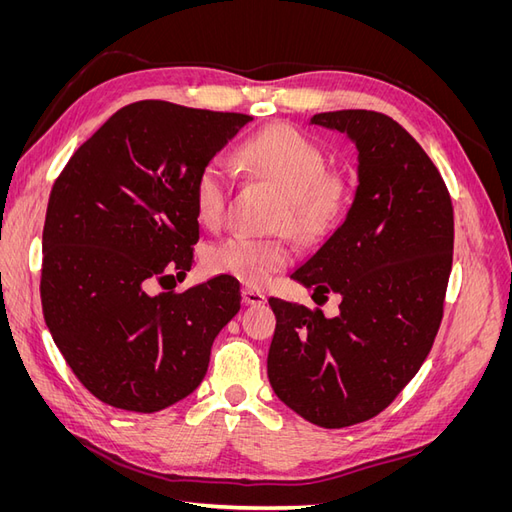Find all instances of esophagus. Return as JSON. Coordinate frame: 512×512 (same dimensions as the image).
Segmentation results:
<instances>
[{
    "label": "esophagus",
    "mask_w": 512,
    "mask_h": 512,
    "mask_svg": "<svg viewBox=\"0 0 512 512\" xmlns=\"http://www.w3.org/2000/svg\"><path fill=\"white\" fill-rule=\"evenodd\" d=\"M241 299H243V303L245 305H262V303H267V297L262 292H258V290H254V288H241Z\"/></svg>",
    "instance_id": "1"
}]
</instances>
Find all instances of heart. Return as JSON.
<instances>
[{"label":"heart","instance_id":"b5f03b06","mask_svg":"<svg viewBox=\"0 0 512 512\" xmlns=\"http://www.w3.org/2000/svg\"><path fill=\"white\" fill-rule=\"evenodd\" d=\"M237 156L247 173L273 183L284 194V205L275 218L277 228L286 226L299 239H316L342 218L350 200L348 183L327 173L322 147L301 130L277 123L247 138ZM226 198L228 170L224 162L209 160L198 170L192 188L198 222L218 226ZM203 262L211 273L237 277L247 286H262L288 265L290 247L284 239L230 235L211 243Z\"/></svg>","mask_w":512,"mask_h":512}]
</instances>
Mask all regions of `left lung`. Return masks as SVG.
<instances>
[{"label":"left lung","instance_id":"1","mask_svg":"<svg viewBox=\"0 0 512 512\" xmlns=\"http://www.w3.org/2000/svg\"><path fill=\"white\" fill-rule=\"evenodd\" d=\"M359 151L344 222L290 277L335 292L339 314L269 299L277 318L267 374L275 395L318 427L380 414L433 346L453 265V205L438 168L376 111L318 113Z\"/></svg>","mask_w":512,"mask_h":512}]
</instances>
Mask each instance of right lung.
Segmentation results:
<instances>
[{
    "mask_svg": "<svg viewBox=\"0 0 512 512\" xmlns=\"http://www.w3.org/2000/svg\"><path fill=\"white\" fill-rule=\"evenodd\" d=\"M250 115L164 100L119 108L57 177L42 232L46 327L104 404L158 412L203 382L213 339L239 312V282L218 275L175 292L192 269V188ZM151 281L165 290L149 295Z\"/></svg>",
    "mask_w": 512,
    "mask_h": 512,
    "instance_id": "1",
    "label": "right lung"
}]
</instances>
